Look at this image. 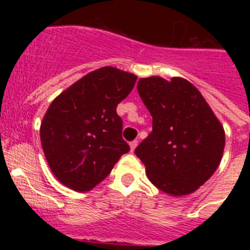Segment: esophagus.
Instances as JSON below:
<instances>
[{
  "instance_id": "1",
  "label": "esophagus",
  "mask_w": 250,
  "mask_h": 250,
  "mask_svg": "<svg viewBox=\"0 0 250 250\" xmlns=\"http://www.w3.org/2000/svg\"><path fill=\"white\" fill-rule=\"evenodd\" d=\"M136 146H137V140H133V141H131V143H129V148H131V152H133V150L136 149Z\"/></svg>"
}]
</instances>
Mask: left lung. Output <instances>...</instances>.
Masks as SVG:
<instances>
[{"mask_svg": "<svg viewBox=\"0 0 250 250\" xmlns=\"http://www.w3.org/2000/svg\"><path fill=\"white\" fill-rule=\"evenodd\" d=\"M141 100L153 131L135 150L148 179L170 196L193 193L215 172L223 156V125L200 90L183 78H141Z\"/></svg>", "mask_w": 250, "mask_h": 250, "instance_id": "1", "label": "left lung"}]
</instances>
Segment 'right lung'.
Here are the masks:
<instances>
[{
  "label": "right lung",
  "instance_id": "1",
  "mask_svg": "<svg viewBox=\"0 0 250 250\" xmlns=\"http://www.w3.org/2000/svg\"><path fill=\"white\" fill-rule=\"evenodd\" d=\"M136 79L131 72L106 66L53 100L41 122L40 139L46 162L63 186L78 192L93 189L129 152L117 106Z\"/></svg>",
  "mask_w": 250,
  "mask_h": 250
}]
</instances>
